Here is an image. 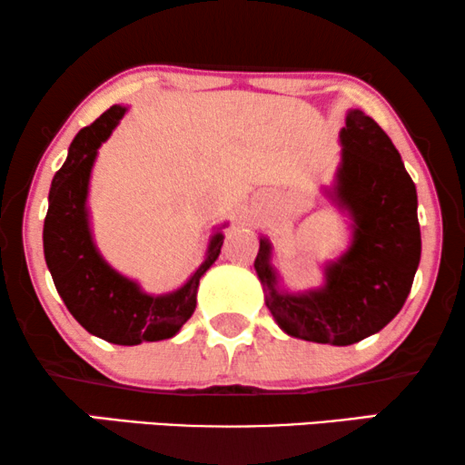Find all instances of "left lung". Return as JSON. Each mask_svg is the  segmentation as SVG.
Here are the masks:
<instances>
[{"instance_id":"left-lung-1","label":"left lung","mask_w":465,"mask_h":465,"mask_svg":"<svg viewBox=\"0 0 465 465\" xmlns=\"http://www.w3.org/2000/svg\"><path fill=\"white\" fill-rule=\"evenodd\" d=\"M341 145L334 186L326 193L351 220V243L323 264V285L282 290L266 237L253 262L277 326L336 347L377 334L400 313L421 260L417 188L396 145L361 110L347 112Z\"/></svg>"}]
</instances>
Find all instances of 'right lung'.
Masks as SVG:
<instances>
[{
	"label": "right lung",
	"instance_id": "1",
	"mask_svg": "<svg viewBox=\"0 0 465 465\" xmlns=\"http://www.w3.org/2000/svg\"><path fill=\"white\" fill-rule=\"evenodd\" d=\"M126 114L112 105L91 126H84L69 145L67 161L56 171L44 220V258L54 288L86 332L114 345H139L171 339L190 320L196 290L220 256L224 234L209 239L205 260L182 288L167 294H148L133 279L120 275L101 256L88 218V183L101 143Z\"/></svg>",
	"mask_w": 465,
	"mask_h": 465
}]
</instances>
